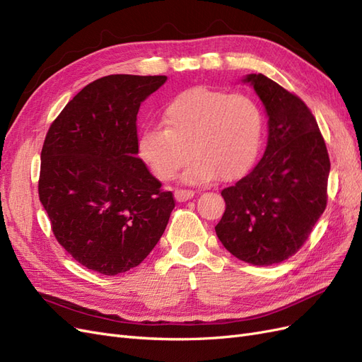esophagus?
<instances>
[{
  "mask_svg": "<svg viewBox=\"0 0 362 362\" xmlns=\"http://www.w3.org/2000/svg\"><path fill=\"white\" fill-rule=\"evenodd\" d=\"M194 196L193 190L189 189H177L175 190V198H177L178 202H184V201H189Z\"/></svg>",
  "mask_w": 362,
  "mask_h": 362,
  "instance_id": "obj_1",
  "label": "esophagus"
}]
</instances>
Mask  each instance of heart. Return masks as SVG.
<instances>
[{
  "instance_id": "heart-1",
  "label": "heart",
  "mask_w": 362,
  "mask_h": 362,
  "mask_svg": "<svg viewBox=\"0 0 362 362\" xmlns=\"http://www.w3.org/2000/svg\"><path fill=\"white\" fill-rule=\"evenodd\" d=\"M262 129L264 119L254 98L196 87L168 104L163 127L144 131L139 152L160 181L172 180L190 157L185 181L210 182L217 175L234 180L254 164Z\"/></svg>"
}]
</instances>
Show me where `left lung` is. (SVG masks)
I'll return each mask as SVG.
<instances>
[{
    "instance_id": "1",
    "label": "left lung",
    "mask_w": 362,
    "mask_h": 362,
    "mask_svg": "<svg viewBox=\"0 0 362 362\" xmlns=\"http://www.w3.org/2000/svg\"><path fill=\"white\" fill-rule=\"evenodd\" d=\"M254 86L269 116V140L255 169L222 190L216 234L226 250L254 266L286 261L308 240L327 204L331 161L311 110L262 74Z\"/></svg>"
}]
</instances>
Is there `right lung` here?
<instances>
[{
	"label": "right lung",
	"instance_id": "right-lung-1",
	"mask_svg": "<svg viewBox=\"0 0 362 362\" xmlns=\"http://www.w3.org/2000/svg\"><path fill=\"white\" fill-rule=\"evenodd\" d=\"M164 75L116 74L87 84L52 120L40 154L39 199L71 257L101 275L137 267L175 208L137 157L140 104Z\"/></svg>",
	"mask_w": 362,
	"mask_h": 362
}]
</instances>
